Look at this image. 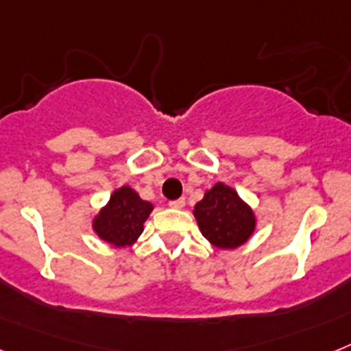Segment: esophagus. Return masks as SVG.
<instances>
[{"mask_svg": "<svg viewBox=\"0 0 351 351\" xmlns=\"http://www.w3.org/2000/svg\"><path fill=\"white\" fill-rule=\"evenodd\" d=\"M169 207L171 208H184L185 207V198L173 199V202H169Z\"/></svg>", "mask_w": 351, "mask_h": 351, "instance_id": "esophagus-1", "label": "esophagus"}]
</instances>
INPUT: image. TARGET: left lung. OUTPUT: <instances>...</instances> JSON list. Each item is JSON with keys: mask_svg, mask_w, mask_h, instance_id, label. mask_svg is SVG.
<instances>
[{"mask_svg": "<svg viewBox=\"0 0 351 351\" xmlns=\"http://www.w3.org/2000/svg\"><path fill=\"white\" fill-rule=\"evenodd\" d=\"M202 234L217 248H237L255 230L252 208L232 187L216 184L194 207Z\"/></svg>", "mask_w": 351, "mask_h": 351, "instance_id": "obj_1", "label": "left lung"}]
</instances>
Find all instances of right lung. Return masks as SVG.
Here are the masks:
<instances>
[{
    "mask_svg": "<svg viewBox=\"0 0 351 351\" xmlns=\"http://www.w3.org/2000/svg\"><path fill=\"white\" fill-rule=\"evenodd\" d=\"M152 208V203L141 199L139 194L125 185L112 194L107 207L94 219V230L114 246H130L143 234Z\"/></svg>",
    "mask_w": 351,
    "mask_h": 351,
    "instance_id": "add662e5",
    "label": "right lung"
}]
</instances>
